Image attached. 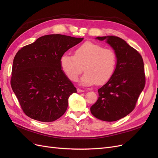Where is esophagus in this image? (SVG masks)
<instances>
[{"label":"esophagus","instance_id":"34e87169","mask_svg":"<svg viewBox=\"0 0 158 158\" xmlns=\"http://www.w3.org/2000/svg\"><path fill=\"white\" fill-rule=\"evenodd\" d=\"M77 92H78V93H81V92H84V90L78 88V89H77Z\"/></svg>","mask_w":158,"mask_h":158}]
</instances>
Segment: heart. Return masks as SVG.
Here are the masks:
<instances>
[{
    "instance_id": "b5f03b06",
    "label": "heart",
    "mask_w": 158,
    "mask_h": 158,
    "mask_svg": "<svg viewBox=\"0 0 158 158\" xmlns=\"http://www.w3.org/2000/svg\"><path fill=\"white\" fill-rule=\"evenodd\" d=\"M117 56L112 49L87 41L77 47L74 55L64 54L60 58L62 70L73 82L85 71L80 80L84 85H102L107 82L115 73Z\"/></svg>"
}]
</instances>
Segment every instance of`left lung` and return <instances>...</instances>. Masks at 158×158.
<instances>
[{"instance_id": "obj_1", "label": "left lung", "mask_w": 158, "mask_h": 158, "mask_svg": "<svg viewBox=\"0 0 158 158\" xmlns=\"http://www.w3.org/2000/svg\"><path fill=\"white\" fill-rule=\"evenodd\" d=\"M95 39L105 40L112 47L117 66L113 77L98 89V99L90 111L99 120L116 121L133 111L144 88V62L139 52L120 37L107 35Z\"/></svg>"}]
</instances>
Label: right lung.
Segmentation results:
<instances>
[{"label":"right lung","instance_id":"add662e5","mask_svg":"<svg viewBox=\"0 0 158 158\" xmlns=\"http://www.w3.org/2000/svg\"><path fill=\"white\" fill-rule=\"evenodd\" d=\"M84 38L51 34L24 46L14 56L11 86L31 118L52 122L63 115L76 88L62 70L60 58Z\"/></svg>","mask_w":158,"mask_h":158}]
</instances>
